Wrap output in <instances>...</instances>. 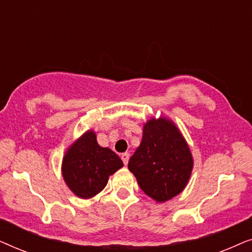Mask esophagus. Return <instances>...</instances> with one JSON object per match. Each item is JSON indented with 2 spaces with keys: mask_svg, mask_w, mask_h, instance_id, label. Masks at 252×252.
I'll return each instance as SVG.
<instances>
[{
  "mask_svg": "<svg viewBox=\"0 0 252 252\" xmlns=\"http://www.w3.org/2000/svg\"><path fill=\"white\" fill-rule=\"evenodd\" d=\"M129 156H130V155H129L128 153H124V154H122V159H123V161H124V164H125V165H127V164H128V160H129Z\"/></svg>",
  "mask_w": 252,
  "mask_h": 252,
  "instance_id": "obj_1",
  "label": "esophagus"
}]
</instances>
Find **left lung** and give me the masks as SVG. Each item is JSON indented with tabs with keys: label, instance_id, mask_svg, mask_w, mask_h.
Listing matches in <instances>:
<instances>
[{
	"label": "left lung",
	"instance_id": "obj_1",
	"mask_svg": "<svg viewBox=\"0 0 252 252\" xmlns=\"http://www.w3.org/2000/svg\"><path fill=\"white\" fill-rule=\"evenodd\" d=\"M194 160L187 142L170 119L144 124L140 147L128 161L140 188L158 203L180 194L190 178Z\"/></svg>",
	"mask_w": 252,
	"mask_h": 252
}]
</instances>
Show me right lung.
Returning a JSON list of instances; mask_svg holds the SVG:
<instances>
[{
	"mask_svg": "<svg viewBox=\"0 0 252 252\" xmlns=\"http://www.w3.org/2000/svg\"><path fill=\"white\" fill-rule=\"evenodd\" d=\"M124 166L118 155L97 143L96 134L87 130L71 144L63 157L65 184L80 198H92L102 191L109 177Z\"/></svg>",
	"mask_w": 252,
	"mask_h": 252,
	"instance_id": "1",
	"label": "right lung"
}]
</instances>
